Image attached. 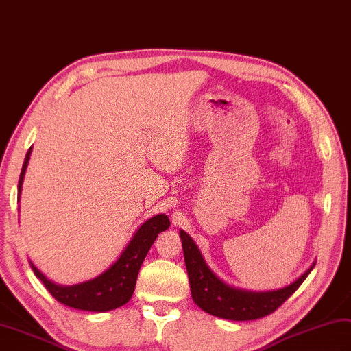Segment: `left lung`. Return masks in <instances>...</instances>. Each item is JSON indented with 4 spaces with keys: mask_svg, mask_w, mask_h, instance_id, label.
Instances as JSON below:
<instances>
[{
    "mask_svg": "<svg viewBox=\"0 0 351 351\" xmlns=\"http://www.w3.org/2000/svg\"><path fill=\"white\" fill-rule=\"evenodd\" d=\"M182 240L185 265L190 278L191 296L202 310L227 320H255L276 311L305 280L314 264L291 285L276 291L252 292L232 287L222 282L206 264L199 247L185 231H179Z\"/></svg>",
    "mask_w": 351,
    "mask_h": 351,
    "instance_id": "1",
    "label": "left lung"
}]
</instances>
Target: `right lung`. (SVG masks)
<instances>
[{
	"label": "right lung",
	"mask_w": 351,
	"mask_h": 351,
	"mask_svg": "<svg viewBox=\"0 0 351 351\" xmlns=\"http://www.w3.org/2000/svg\"><path fill=\"white\" fill-rule=\"evenodd\" d=\"M32 152V147L26 152V157L22 166V172L19 178V185L17 191L22 190L23 178L26 167L29 163V157ZM170 226L169 218L165 213L156 215L149 218L134 232L129 245L121 252L120 258L108 268L102 274L78 285L62 286L53 283L44 276L40 269L35 267L31 261V267L34 274L47 287V291L55 296V298L68 305L71 308L84 310V311H96L104 313L121 307L132 298L134 286H136V278L139 268L145 259L149 247L154 243L157 236L161 231L167 230Z\"/></svg>",
	"instance_id": "obj_1"
}]
</instances>
